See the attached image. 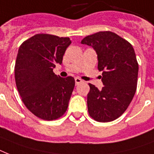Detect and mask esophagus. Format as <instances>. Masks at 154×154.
<instances>
[{
	"label": "esophagus",
	"instance_id": "1",
	"mask_svg": "<svg viewBox=\"0 0 154 154\" xmlns=\"http://www.w3.org/2000/svg\"><path fill=\"white\" fill-rule=\"evenodd\" d=\"M75 81L76 85H78V84H79V83H83V80H82V79H80L79 78H78V77L75 79Z\"/></svg>",
	"mask_w": 154,
	"mask_h": 154
}]
</instances>
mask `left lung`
Listing matches in <instances>:
<instances>
[{
  "label": "left lung",
  "instance_id": "1",
  "mask_svg": "<svg viewBox=\"0 0 154 154\" xmlns=\"http://www.w3.org/2000/svg\"><path fill=\"white\" fill-rule=\"evenodd\" d=\"M81 43L96 51L103 84L99 90L89 83V115L99 122L112 121L125 112L137 90L138 63L134 49L125 39L110 31L88 35Z\"/></svg>",
  "mask_w": 154,
  "mask_h": 154
}]
</instances>
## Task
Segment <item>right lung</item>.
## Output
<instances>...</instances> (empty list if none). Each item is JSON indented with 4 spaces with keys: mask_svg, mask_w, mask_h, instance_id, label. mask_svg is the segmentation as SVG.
<instances>
[{
    "mask_svg": "<svg viewBox=\"0 0 154 154\" xmlns=\"http://www.w3.org/2000/svg\"><path fill=\"white\" fill-rule=\"evenodd\" d=\"M71 41L69 38L38 34L19 47L14 73L17 88L26 107L34 115L53 120L66 112L75 87L71 76L53 72Z\"/></svg>",
    "mask_w": 154,
    "mask_h": 154,
    "instance_id": "right-lung-1",
    "label": "right lung"
}]
</instances>
